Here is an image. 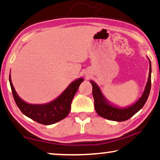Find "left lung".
<instances>
[{
  "instance_id": "obj_1",
  "label": "left lung",
  "mask_w": 160,
  "mask_h": 160,
  "mask_svg": "<svg viewBox=\"0 0 160 160\" xmlns=\"http://www.w3.org/2000/svg\"><path fill=\"white\" fill-rule=\"evenodd\" d=\"M148 58V57H147ZM149 61V72L147 84H146L144 91L142 95L136 102L126 107H120L109 102L103 95L100 87L93 81L90 80L93 86V96L94 98V106L96 113L102 118L109 120L121 122L130 119L131 117L137 113L139 110L142 109L145 104L149 95L151 90V73H152V66Z\"/></svg>"
}]
</instances>
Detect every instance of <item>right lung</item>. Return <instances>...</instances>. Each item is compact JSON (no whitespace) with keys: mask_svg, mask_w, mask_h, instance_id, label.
Listing matches in <instances>:
<instances>
[{"mask_svg":"<svg viewBox=\"0 0 160 160\" xmlns=\"http://www.w3.org/2000/svg\"><path fill=\"white\" fill-rule=\"evenodd\" d=\"M82 78L74 80L54 100L42 104H32L22 100L18 96L9 75V82L13 98L18 107L24 115L40 124L49 125L63 120L70 112L71 103L80 85L83 82Z\"/></svg>","mask_w":160,"mask_h":160,"instance_id":"obj_1","label":"right lung"}]
</instances>
